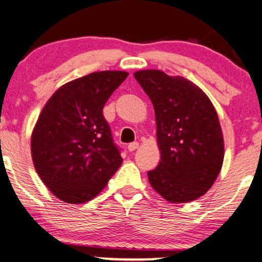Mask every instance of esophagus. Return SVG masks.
Wrapping results in <instances>:
<instances>
[{
  "label": "esophagus",
  "instance_id": "obj_1",
  "mask_svg": "<svg viewBox=\"0 0 262 262\" xmlns=\"http://www.w3.org/2000/svg\"><path fill=\"white\" fill-rule=\"evenodd\" d=\"M138 147H139V144L137 143V142H134V143L128 144V146H127V150L130 151V152H132V151L137 150V148H138Z\"/></svg>",
  "mask_w": 262,
  "mask_h": 262
}]
</instances>
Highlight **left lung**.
Here are the masks:
<instances>
[{
	"instance_id": "left-lung-1",
	"label": "left lung",
	"mask_w": 262,
	"mask_h": 262,
	"mask_svg": "<svg viewBox=\"0 0 262 262\" xmlns=\"http://www.w3.org/2000/svg\"><path fill=\"white\" fill-rule=\"evenodd\" d=\"M154 104L160 162L148 182L165 200L190 203L204 195L224 163V136L214 106L198 85L164 71H136Z\"/></svg>"
}]
</instances>
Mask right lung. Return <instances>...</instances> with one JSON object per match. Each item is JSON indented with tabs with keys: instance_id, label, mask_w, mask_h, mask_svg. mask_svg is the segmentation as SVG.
<instances>
[{
	"instance_id": "1",
	"label": "right lung",
	"mask_w": 262,
	"mask_h": 262,
	"mask_svg": "<svg viewBox=\"0 0 262 262\" xmlns=\"http://www.w3.org/2000/svg\"><path fill=\"white\" fill-rule=\"evenodd\" d=\"M128 74L97 71L71 80L43 106L31 134L35 170L67 204L97 196L123 163L103 107Z\"/></svg>"
}]
</instances>
